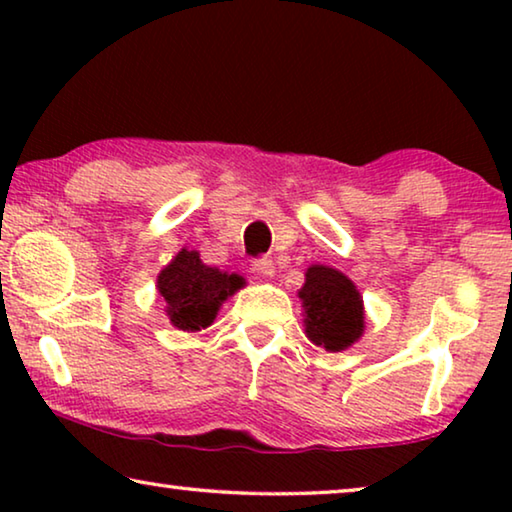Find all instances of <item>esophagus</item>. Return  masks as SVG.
Here are the masks:
<instances>
[{
	"label": "esophagus",
	"instance_id": "esophagus-1",
	"mask_svg": "<svg viewBox=\"0 0 512 512\" xmlns=\"http://www.w3.org/2000/svg\"><path fill=\"white\" fill-rule=\"evenodd\" d=\"M253 268L257 271V275H262V277H271L275 273L273 259H268V257H257L253 262Z\"/></svg>",
	"mask_w": 512,
	"mask_h": 512
}]
</instances>
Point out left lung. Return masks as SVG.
I'll use <instances>...</instances> for the list:
<instances>
[{
  "mask_svg": "<svg viewBox=\"0 0 512 512\" xmlns=\"http://www.w3.org/2000/svg\"><path fill=\"white\" fill-rule=\"evenodd\" d=\"M307 336L320 348L341 352L363 334V300L336 268L311 266L300 289Z\"/></svg>",
  "mask_w": 512,
  "mask_h": 512,
  "instance_id": "8db88e82",
  "label": "left lung"
}]
</instances>
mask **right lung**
Returning <instances> with one entry per match:
<instances>
[{"label": "right lung", "instance_id": "add662e5", "mask_svg": "<svg viewBox=\"0 0 512 512\" xmlns=\"http://www.w3.org/2000/svg\"><path fill=\"white\" fill-rule=\"evenodd\" d=\"M241 287L244 277L205 266L196 250H180L158 275V291L167 302L171 323L185 332L212 325L221 302Z\"/></svg>", "mask_w": 512, "mask_h": 512}]
</instances>
